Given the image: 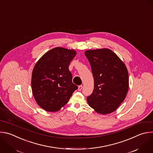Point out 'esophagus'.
Wrapping results in <instances>:
<instances>
[{
  "label": "esophagus",
  "instance_id": "34e87169",
  "mask_svg": "<svg viewBox=\"0 0 153 153\" xmlns=\"http://www.w3.org/2000/svg\"><path fill=\"white\" fill-rule=\"evenodd\" d=\"M82 88H83V86L82 85H80V86H78V90L79 91H81L82 89Z\"/></svg>",
  "mask_w": 153,
  "mask_h": 153
}]
</instances>
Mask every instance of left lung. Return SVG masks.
Returning a JSON list of instances; mask_svg holds the SVG:
<instances>
[{"instance_id": "1", "label": "left lung", "mask_w": 153, "mask_h": 153, "mask_svg": "<svg viewBox=\"0 0 153 153\" xmlns=\"http://www.w3.org/2000/svg\"><path fill=\"white\" fill-rule=\"evenodd\" d=\"M85 55L90 63L94 81L93 92L86 98L88 103L98 114H111L117 109L127 94V68L109 48L88 50Z\"/></svg>"}]
</instances>
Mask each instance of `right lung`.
I'll return each mask as SVG.
<instances>
[{"instance_id": "add662e5", "label": "right lung", "mask_w": 153, "mask_h": 153, "mask_svg": "<svg viewBox=\"0 0 153 153\" xmlns=\"http://www.w3.org/2000/svg\"><path fill=\"white\" fill-rule=\"evenodd\" d=\"M76 53L74 50L55 47L43 55L35 65L32 91L36 103L44 110L50 112L59 111L77 89L72 82L68 68Z\"/></svg>"}]
</instances>
